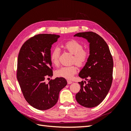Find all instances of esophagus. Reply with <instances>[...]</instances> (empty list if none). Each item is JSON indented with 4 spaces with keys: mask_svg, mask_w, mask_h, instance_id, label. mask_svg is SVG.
Returning <instances> with one entry per match:
<instances>
[{
    "mask_svg": "<svg viewBox=\"0 0 131 131\" xmlns=\"http://www.w3.org/2000/svg\"><path fill=\"white\" fill-rule=\"evenodd\" d=\"M67 83H68V84H72L73 82L71 81H69V80H67Z\"/></svg>",
    "mask_w": 131,
    "mask_h": 131,
    "instance_id": "34e87169",
    "label": "esophagus"
}]
</instances>
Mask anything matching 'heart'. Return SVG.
I'll return each mask as SVG.
<instances>
[{
	"instance_id": "heart-1",
	"label": "heart",
	"mask_w": 131,
	"mask_h": 131,
	"mask_svg": "<svg viewBox=\"0 0 131 131\" xmlns=\"http://www.w3.org/2000/svg\"><path fill=\"white\" fill-rule=\"evenodd\" d=\"M64 48L73 54V63H75L79 67L85 66L89 57V52L84 49V46L78 41L72 40L66 42L64 45ZM60 49L55 47L51 51L50 59L53 64L57 66L59 64V58L60 55ZM77 72V66L73 64L69 66H63L56 70L55 75L58 77L67 79H72Z\"/></svg>"
}]
</instances>
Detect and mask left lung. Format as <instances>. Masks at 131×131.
I'll use <instances>...</instances> for the list:
<instances>
[{
    "mask_svg": "<svg viewBox=\"0 0 131 131\" xmlns=\"http://www.w3.org/2000/svg\"><path fill=\"white\" fill-rule=\"evenodd\" d=\"M90 42V56L79 76L88 80L79 82L81 89L75 98L79 104L86 108L100 104L108 94L113 81V59L108 45L100 35L93 31L77 33ZM89 78V79H87Z\"/></svg>",
    "mask_w": 131,
    "mask_h": 131,
    "instance_id": "left-lung-1",
    "label": "left lung"
}]
</instances>
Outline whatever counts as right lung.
<instances>
[{
    "mask_svg": "<svg viewBox=\"0 0 131 131\" xmlns=\"http://www.w3.org/2000/svg\"><path fill=\"white\" fill-rule=\"evenodd\" d=\"M59 35L39 34L23 44L17 59V79L25 100L40 110L50 109L57 103L60 91L67 85L63 78H56L46 84L53 75L51 48Z\"/></svg>",
    "mask_w": 131,
    "mask_h": 131,
    "instance_id": "right-lung-1",
    "label": "right lung"
}]
</instances>
